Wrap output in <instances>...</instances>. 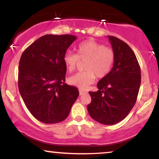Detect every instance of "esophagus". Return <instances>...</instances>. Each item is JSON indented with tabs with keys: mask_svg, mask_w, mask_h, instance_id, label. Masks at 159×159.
<instances>
[{
	"mask_svg": "<svg viewBox=\"0 0 159 159\" xmlns=\"http://www.w3.org/2000/svg\"><path fill=\"white\" fill-rule=\"evenodd\" d=\"M79 93H80V95H84V94L87 93L86 92V91H84V90H79Z\"/></svg>",
	"mask_w": 159,
	"mask_h": 159,
	"instance_id": "1",
	"label": "esophagus"
}]
</instances>
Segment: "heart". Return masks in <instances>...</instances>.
<instances>
[{"instance_id":"heart-1","label":"heart","mask_w":159,"mask_h":159,"mask_svg":"<svg viewBox=\"0 0 159 159\" xmlns=\"http://www.w3.org/2000/svg\"><path fill=\"white\" fill-rule=\"evenodd\" d=\"M80 61H86V71L73 75L69 78L68 81L71 85L86 90L93 83L96 76L103 78L110 72L114 63L115 53L111 47L87 39L78 45L77 54L67 51L63 56V62L69 72L75 70Z\"/></svg>"}]
</instances>
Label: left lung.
Segmentation results:
<instances>
[{
  "mask_svg": "<svg viewBox=\"0 0 159 159\" xmlns=\"http://www.w3.org/2000/svg\"><path fill=\"white\" fill-rule=\"evenodd\" d=\"M115 53L113 68L98 82V90L91 92L87 105L93 119L104 125H114L129 114L137 101L140 86V68L138 60L125 42L108 36Z\"/></svg>",
  "mask_w": 159,
  "mask_h": 159,
  "instance_id": "obj_1",
  "label": "left lung"
}]
</instances>
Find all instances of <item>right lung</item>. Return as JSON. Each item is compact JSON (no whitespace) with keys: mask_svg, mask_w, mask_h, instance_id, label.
<instances>
[{"mask_svg":"<svg viewBox=\"0 0 159 159\" xmlns=\"http://www.w3.org/2000/svg\"><path fill=\"white\" fill-rule=\"evenodd\" d=\"M75 36L47 34L24 51L18 85L27 108L36 120L54 124L68 116L79 96L77 87L65 83L63 56Z\"/></svg>","mask_w":159,"mask_h":159,"instance_id":"1","label":"right lung"}]
</instances>
